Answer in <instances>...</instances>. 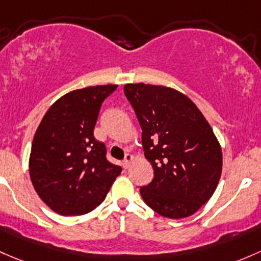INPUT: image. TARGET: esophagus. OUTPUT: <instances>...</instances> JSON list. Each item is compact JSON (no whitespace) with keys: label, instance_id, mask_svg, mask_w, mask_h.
<instances>
[{"label":"esophagus","instance_id":"1","mask_svg":"<svg viewBox=\"0 0 261 261\" xmlns=\"http://www.w3.org/2000/svg\"><path fill=\"white\" fill-rule=\"evenodd\" d=\"M133 160H134V156L130 155V153H126L125 160L122 161L123 169H128V167H130V165H131V163H133Z\"/></svg>","mask_w":261,"mask_h":261}]
</instances>
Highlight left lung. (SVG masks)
I'll return each mask as SVG.
<instances>
[{"label": "left lung", "mask_w": 261, "mask_h": 261, "mask_svg": "<svg viewBox=\"0 0 261 261\" xmlns=\"http://www.w3.org/2000/svg\"><path fill=\"white\" fill-rule=\"evenodd\" d=\"M123 92L142 128L153 179L140 188L144 201L169 219L195 214L213 196L223 152L213 128L186 95L166 86L126 84Z\"/></svg>", "instance_id": "obj_1"}]
</instances>
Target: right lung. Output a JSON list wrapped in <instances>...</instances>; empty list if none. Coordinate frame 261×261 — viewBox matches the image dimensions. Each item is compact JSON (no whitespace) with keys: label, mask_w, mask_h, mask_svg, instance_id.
I'll return each mask as SVG.
<instances>
[{"label":"right lung","mask_w":261,"mask_h":261,"mask_svg":"<svg viewBox=\"0 0 261 261\" xmlns=\"http://www.w3.org/2000/svg\"><path fill=\"white\" fill-rule=\"evenodd\" d=\"M117 85L73 90L60 97L38 125L30 177L37 195L60 215H84L105 200L121 167L109 163L94 136L103 100Z\"/></svg>","instance_id":"obj_1"}]
</instances>
